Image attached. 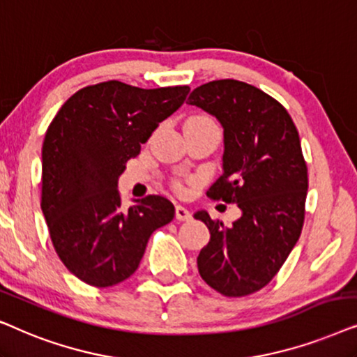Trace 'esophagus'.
Returning <instances> with one entry per match:
<instances>
[{"label":"esophagus","instance_id":"esophagus-1","mask_svg":"<svg viewBox=\"0 0 357 357\" xmlns=\"http://www.w3.org/2000/svg\"><path fill=\"white\" fill-rule=\"evenodd\" d=\"M174 213H176V218H178L179 222L191 220V212H189L186 207H183V206H176V211H174Z\"/></svg>","mask_w":357,"mask_h":357}]
</instances>
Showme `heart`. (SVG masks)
Returning <instances> with one entry per match:
<instances>
[{"instance_id": "obj_1", "label": "heart", "mask_w": 357, "mask_h": 357, "mask_svg": "<svg viewBox=\"0 0 357 357\" xmlns=\"http://www.w3.org/2000/svg\"><path fill=\"white\" fill-rule=\"evenodd\" d=\"M189 121H191V122H199V123H206V126H215V122H213L212 119L207 117V116H194V117L189 119ZM176 189H178L179 192L184 191V188L181 186V184H176Z\"/></svg>"}]
</instances>
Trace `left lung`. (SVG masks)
Masks as SVG:
<instances>
[{
    "label": "left lung",
    "instance_id": "obj_1",
    "mask_svg": "<svg viewBox=\"0 0 357 357\" xmlns=\"http://www.w3.org/2000/svg\"><path fill=\"white\" fill-rule=\"evenodd\" d=\"M188 102L223 127V173L207 196L241 211L231 227L194 213L211 231L199 274L222 296H250L278 274L303 227L308 176L297 127L281 102L236 79L202 84Z\"/></svg>",
    "mask_w": 357,
    "mask_h": 357
}]
</instances>
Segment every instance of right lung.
Here are the masks:
<instances>
[{"label":"right lung","mask_w":357,"mask_h":357,"mask_svg":"<svg viewBox=\"0 0 357 357\" xmlns=\"http://www.w3.org/2000/svg\"><path fill=\"white\" fill-rule=\"evenodd\" d=\"M189 86L144 89L104 82L76 91L42 145V212L66 269L94 287L126 281L150 235L173 220L166 197L122 207L117 183L153 130L181 107Z\"/></svg>","instance_id":"add662e5"}]
</instances>
